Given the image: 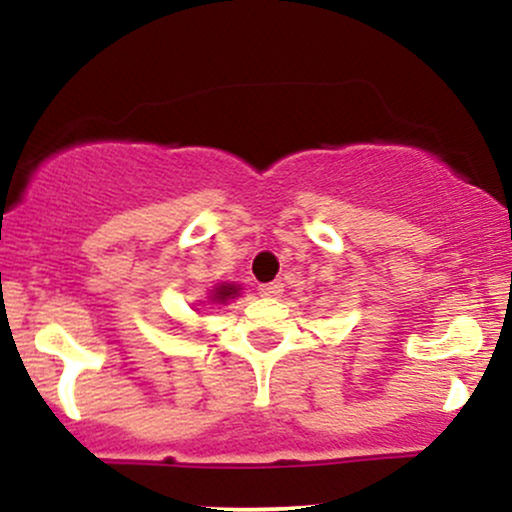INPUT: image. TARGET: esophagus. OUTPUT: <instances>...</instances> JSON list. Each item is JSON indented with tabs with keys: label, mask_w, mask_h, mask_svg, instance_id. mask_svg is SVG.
Wrapping results in <instances>:
<instances>
[{
	"label": "esophagus",
	"mask_w": 512,
	"mask_h": 512,
	"mask_svg": "<svg viewBox=\"0 0 512 512\" xmlns=\"http://www.w3.org/2000/svg\"><path fill=\"white\" fill-rule=\"evenodd\" d=\"M281 291H284V284H281V281H269V284L260 286V296H264V298L281 296Z\"/></svg>",
	"instance_id": "esophagus-1"
}]
</instances>
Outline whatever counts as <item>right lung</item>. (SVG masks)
I'll return each instance as SVG.
<instances>
[{
  "label": "right lung",
  "mask_w": 512,
  "mask_h": 512,
  "mask_svg": "<svg viewBox=\"0 0 512 512\" xmlns=\"http://www.w3.org/2000/svg\"><path fill=\"white\" fill-rule=\"evenodd\" d=\"M236 293H238V289L236 286H219V289H216V293H214V301L216 303H226L228 298H236Z\"/></svg>",
  "instance_id": "right-lung-1"
}]
</instances>
